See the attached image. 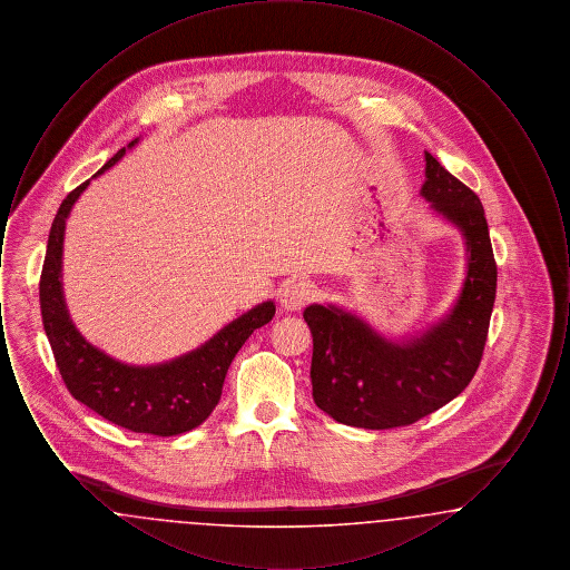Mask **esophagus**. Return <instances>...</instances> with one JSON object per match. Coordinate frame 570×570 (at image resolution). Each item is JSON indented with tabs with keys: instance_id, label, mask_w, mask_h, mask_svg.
I'll use <instances>...</instances> for the list:
<instances>
[{
	"instance_id": "obj_1",
	"label": "esophagus",
	"mask_w": 570,
	"mask_h": 570,
	"mask_svg": "<svg viewBox=\"0 0 570 570\" xmlns=\"http://www.w3.org/2000/svg\"><path fill=\"white\" fill-rule=\"evenodd\" d=\"M314 297H316V288H314L312 282L293 279V282L282 286V291H279V305L286 312H298Z\"/></svg>"
}]
</instances>
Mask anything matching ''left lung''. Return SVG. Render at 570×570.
I'll return each instance as SVG.
<instances>
[{"label":"left lung","instance_id":"8db88e82","mask_svg":"<svg viewBox=\"0 0 570 570\" xmlns=\"http://www.w3.org/2000/svg\"><path fill=\"white\" fill-rule=\"evenodd\" d=\"M421 196L465 244L460 297L444 318L407 340H391L340 305L312 303V395L344 425L404 428L455 400L479 370L495 301L498 269L479 196L425 151Z\"/></svg>","mask_w":570,"mask_h":570}]
</instances>
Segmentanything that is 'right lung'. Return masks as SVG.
<instances>
[{
    "label": "right lung",
    "mask_w": 570,
    "mask_h": 570,
    "mask_svg": "<svg viewBox=\"0 0 570 570\" xmlns=\"http://www.w3.org/2000/svg\"><path fill=\"white\" fill-rule=\"evenodd\" d=\"M136 142L138 138L121 147L91 179L119 163ZM89 181L70 191L59 205L40 277L42 325L59 374L77 402L119 428L163 438L190 432L214 412L235 354L256 328L272 321L275 303L254 305L198 348L164 363L132 365L100 351L72 323L61 282L66 219Z\"/></svg>",
    "instance_id": "obj_1"
}]
</instances>
